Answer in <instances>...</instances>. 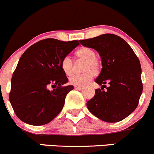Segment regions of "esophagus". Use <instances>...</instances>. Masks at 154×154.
<instances>
[{
  "instance_id": "obj_1",
  "label": "esophagus",
  "mask_w": 154,
  "mask_h": 154,
  "mask_svg": "<svg viewBox=\"0 0 154 154\" xmlns=\"http://www.w3.org/2000/svg\"><path fill=\"white\" fill-rule=\"evenodd\" d=\"M74 88L77 89V90H82L83 88V86H80V85H75L74 86Z\"/></svg>"
}]
</instances>
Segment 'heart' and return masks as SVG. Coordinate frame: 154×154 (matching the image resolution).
I'll return each mask as SVG.
<instances>
[{
  "mask_svg": "<svg viewBox=\"0 0 154 154\" xmlns=\"http://www.w3.org/2000/svg\"><path fill=\"white\" fill-rule=\"evenodd\" d=\"M76 58L79 60H85L84 71L82 74H73L69 77V82L74 85H85L93 79L94 72H97L100 66L99 59L96 57V52L93 49L88 47H82L75 52ZM62 70L66 75H70L73 72L74 62L69 55H66L60 62Z\"/></svg>",
  "mask_w": 154,
  "mask_h": 154,
  "instance_id": "obj_1",
  "label": "heart"
}]
</instances>
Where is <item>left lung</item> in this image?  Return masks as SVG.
Instances as JSON below:
<instances>
[{"label":"left lung","instance_id":"left-lung-1","mask_svg":"<svg viewBox=\"0 0 154 154\" xmlns=\"http://www.w3.org/2000/svg\"><path fill=\"white\" fill-rule=\"evenodd\" d=\"M85 47L94 49L102 58V69L95 82L101 88L87 102L93 115L109 123L121 121L136 109L143 92L141 66L131 47L120 36L111 33L80 40ZM108 83L107 87L104 85Z\"/></svg>","mask_w":154,"mask_h":154}]
</instances>
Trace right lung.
I'll return each mask as SVG.
<instances>
[{
  "instance_id": "right-lung-1",
  "label": "right lung",
  "mask_w": 154,
  "mask_h": 154,
  "mask_svg": "<svg viewBox=\"0 0 154 154\" xmlns=\"http://www.w3.org/2000/svg\"><path fill=\"white\" fill-rule=\"evenodd\" d=\"M78 41L45 38L28 47L20 58L11 81L9 101L15 114L33 126L48 124L60 113L73 85L68 82L60 62ZM52 88V90L50 88Z\"/></svg>"
}]
</instances>
